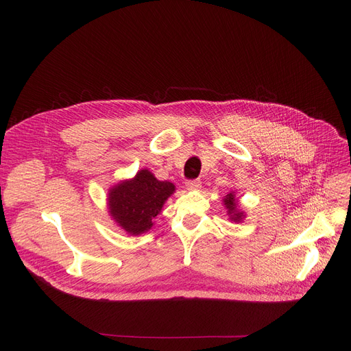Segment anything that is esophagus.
<instances>
[{
    "instance_id": "1",
    "label": "esophagus",
    "mask_w": 351,
    "mask_h": 351,
    "mask_svg": "<svg viewBox=\"0 0 351 351\" xmlns=\"http://www.w3.org/2000/svg\"><path fill=\"white\" fill-rule=\"evenodd\" d=\"M200 186H202L200 180H188L186 182V188L189 191H197V189H200Z\"/></svg>"
}]
</instances>
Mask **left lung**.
Instances as JSON below:
<instances>
[{
	"label": "left lung",
	"mask_w": 351,
	"mask_h": 351,
	"mask_svg": "<svg viewBox=\"0 0 351 351\" xmlns=\"http://www.w3.org/2000/svg\"><path fill=\"white\" fill-rule=\"evenodd\" d=\"M223 202H225V206L229 210V215L232 216V220H234V222H241L242 217H243V212L237 210V202L234 199V195L233 193L226 195Z\"/></svg>",
	"instance_id": "left-lung-1"
}]
</instances>
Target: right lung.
Instances as JSON below:
<instances>
[{
	"instance_id": "right-lung-1",
	"label": "right lung",
	"mask_w": 351,
	"mask_h": 351,
	"mask_svg": "<svg viewBox=\"0 0 351 351\" xmlns=\"http://www.w3.org/2000/svg\"><path fill=\"white\" fill-rule=\"evenodd\" d=\"M173 192V183L158 180L149 171L142 169L132 180L109 191L110 216L128 233L141 234L152 228L154 217Z\"/></svg>"
}]
</instances>
